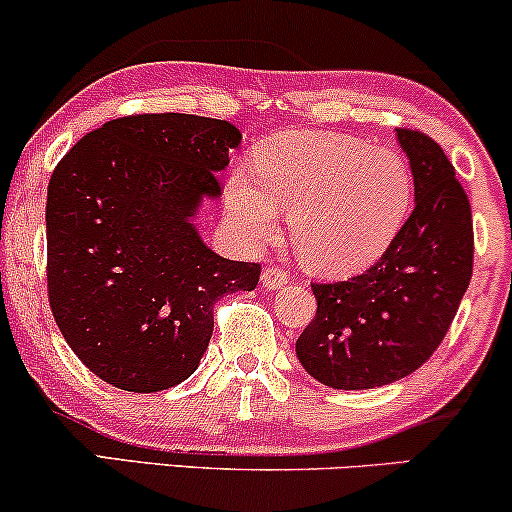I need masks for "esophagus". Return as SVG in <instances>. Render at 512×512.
I'll use <instances>...</instances> for the list:
<instances>
[{
    "mask_svg": "<svg viewBox=\"0 0 512 512\" xmlns=\"http://www.w3.org/2000/svg\"><path fill=\"white\" fill-rule=\"evenodd\" d=\"M261 282L266 289H282L289 282V275L282 268H266L261 275Z\"/></svg>",
    "mask_w": 512,
    "mask_h": 512,
    "instance_id": "34e87169",
    "label": "esophagus"
}]
</instances>
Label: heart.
I'll return each instance as SVG.
<instances>
[{"instance_id": "obj_1", "label": "heart", "mask_w": 512, "mask_h": 512, "mask_svg": "<svg viewBox=\"0 0 512 512\" xmlns=\"http://www.w3.org/2000/svg\"><path fill=\"white\" fill-rule=\"evenodd\" d=\"M254 173L227 182L225 208L249 242L273 237L277 208L306 268L356 273L384 254L408 216L413 178L396 151L337 132L287 130L254 151Z\"/></svg>"}]
</instances>
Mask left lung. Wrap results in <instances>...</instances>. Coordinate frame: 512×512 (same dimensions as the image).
Returning <instances> with one entry per match:
<instances>
[{
  "instance_id": "8db88e82",
  "label": "left lung",
  "mask_w": 512,
  "mask_h": 512,
  "mask_svg": "<svg viewBox=\"0 0 512 512\" xmlns=\"http://www.w3.org/2000/svg\"><path fill=\"white\" fill-rule=\"evenodd\" d=\"M415 182V208L375 266L311 289L318 311L296 339L308 375L332 389H375L420 368L456 318L472 277L468 194L444 149L396 130Z\"/></svg>"
}]
</instances>
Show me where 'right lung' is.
Here are the masks:
<instances>
[{
	"mask_svg": "<svg viewBox=\"0 0 512 512\" xmlns=\"http://www.w3.org/2000/svg\"><path fill=\"white\" fill-rule=\"evenodd\" d=\"M242 132L218 118L137 113L92 130L47 189V289L75 356L113 387L151 394L185 382L213 334V306L258 285L192 218L220 197Z\"/></svg>",
	"mask_w": 512,
	"mask_h": 512,
	"instance_id": "1",
	"label": "right lung"
}]
</instances>
